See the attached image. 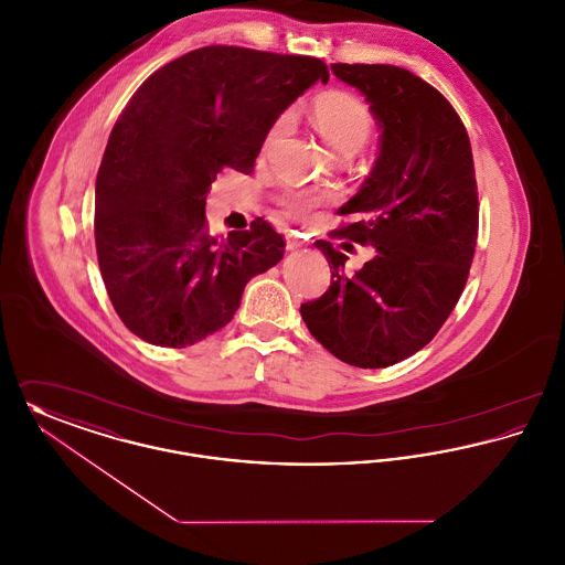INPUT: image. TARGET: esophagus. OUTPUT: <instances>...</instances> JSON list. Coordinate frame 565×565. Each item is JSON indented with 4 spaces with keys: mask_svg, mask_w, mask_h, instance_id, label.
Masks as SVG:
<instances>
[{
    "mask_svg": "<svg viewBox=\"0 0 565 565\" xmlns=\"http://www.w3.org/2000/svg\"><path fill=\"white\" fill-rule=\"evenodd\" d=\"M298 247H302V242H300L296 235H288V237H286V249L292 252V249H298Z\"/></svg>",
    "mask_w": 565,
    "mask_h": 565,
    "instance_id": "1",
    "label": "esophagus"
}]
</instances>
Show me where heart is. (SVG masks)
Here are the masks:
<instances>
[{"mask_svg":"<svg viewBox=\"0 0 565 565\" xmlns=\"http://www.w3.org/2000/svg\"><path fill=\"white\" fill-rule=\"evenodd\" d=\"M311 118L322 135L323 141L339 154H355L360 152L366 141L373 135L375 118L369 106L351 95L348 90H326L322 95L316 97L313 108H311ZM292 111L279 114L265 137V150H269L273 143H277L290 127ZM332 194L326 190L318 189H290L284 190L277 199L281 212L295 220H309L316 214V210L330 201Z\"/></svg>","mask_w":565,"mask_h":565,"instance_id":"b5f03b06","label":"heart"}]
</instances>
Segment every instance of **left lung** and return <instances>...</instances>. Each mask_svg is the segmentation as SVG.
<instances>
[{"mask_svg": "<svg viewBox=\"0 0 565 565\" xmlns=\"http://www.w3.org/2000/svg\"><path fill=\"white\" fill-rule=\"evenodd\" d=\"M330 70L364 95L381 131L366 182L339 210L355 220L334 237L375 256L350 277L348 256L316 242L332 281L300 316L341 362L385 369L430 343L466 286L479 231L475 161L456 109L428 82L394 65Z\"/></svg>", "mask_w": 565, "mask_h": 565, "instance_id": "left-lung-1", "label": "left lung"}]
</instances>
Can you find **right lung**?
I'll return each mask as SVG.
<instances>
[{
	"label": "right lung",
	"instance_id": "obj_1",
	"mask_svg": "<svg viewBox=\"0 0 565 565\" xmlns=\"http://www.w3.org/2000/svg\"><path fill=\"white\" fill-rule=\"evenodd\" d=\"M320 58L205 46L143 82L116 120L95 182V243L125 326L159 348H189L233 320L245 284L284 258L256 217L224 242L205 199L231 167L252 173L273 120L311 84Z\"/></svg>",
	"mask_w": 565,
	"mask_h": 565
}]
</instances>
